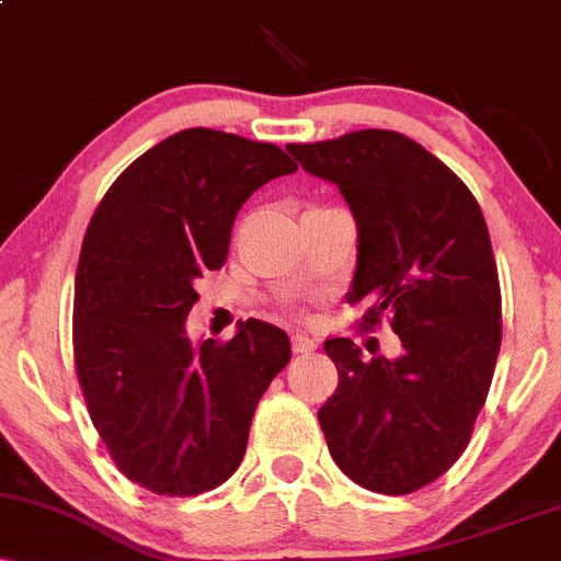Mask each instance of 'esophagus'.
<instances>
[{
	"label": "esophagus",
	"mask_w": 561,
	"mask_h": 561,
	"mask_svg": "<svg viewBox=\"0 0 561 561\" xmlns=\"http://www.w3.org/2000/svg\"><path fill=\"white\" fill-rule=\"evenodd\" d=\"M293 351L300 353V356H306V353L317 351V343H313L311 337H306V334H293Z\"/></svg>",
	"instance_id": "34e87169"
}]
</instances>
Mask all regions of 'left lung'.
I'll return each instance as SVG.
<instances>
[{
  "label": "left lung",
  "mask_w": 561,
  "mask_h": 561,
  "mask_svg": "<svg viewBox=\"0 0 561 561\" xmlns=\"http://www.w3.org/2000/svg\"><path fill=\"white\" fill-rule=\"evenodd\" d=\"M337 184L358 227L347 302L388 317L398 358L364 362L347 337L324 343L337 390L319 409L330 454L366 491L414 493L465 454L501 347V287L485 218L467 184L414 139L385 128L289 145Z\"/></svg>",
  "instance_id": "1"
}]
</instances>
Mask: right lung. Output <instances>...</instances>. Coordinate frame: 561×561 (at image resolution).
<instances>
[{
  "label": "right lung",
  "mask_w": 561,
  "mask_h": 561,
  "mask_svg": "<svg viewBox=\"0 0 561 561\" xmlns=\"http://www.w3.org/2000/svg\"><path fill=\"white\" fill-rule=\"evenodd\" d=\"M298 171L282 147L184 128L115 179L83 234L73 300L76 375L115 467L158 495L227 482L255 405L289 362L279 327L248 319L192 345L195 279L229 253L242 203Z\"/></svg>",
  "instance_id": "obj_1"
}]
</instances>
